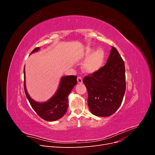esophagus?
Segmentation results:
<instances>
[{
  "label": "esophagus",
  "instance_id": "1",
  "mask_svg": "<svg viewBox=\"0 0 155 155\" xmlns=\"http://www.w3.org/2000/svg\"><path fill=\"white\" fill-rule=\"evenodd\" d=\"M77 81L78 83H83V79L81 77H78L77 78Z\"/></svg>",
  "mask_w": 155,
  "mask_h": 155
}]
</instances>
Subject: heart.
<instances>
[{"label": "heart", "mask_w": 155, "mask_h": 155, "mask_svg": "<svg viewBox=\"0 0 155 155\" xmlns=\"http://www.w3.org/2000/svg\"><path fill=\"white\" fill-rule=\"evenodd\" d=\"M92 50L91 48H87L85 53L83 54V56H85V57L88 56L92 52ZM105 58V54L103 49L98 48L94 51L84 63V70L88 73H92L97 71L104 65Z\"/></svg>", "instance_id": "b5f03b06"}]
</instances>
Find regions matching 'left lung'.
Wrapping results in <instances>:
<instances>
[{"label": "left lung", "mask_w": 155, "mask_h": 155, "mask_svg": "<svg viewBox=\"0 0 155 155\" xmlns=\"http://www.w3.org/2000/svg\"><path fill=\"white\" fill-rule=\"evenodd\" d=\"M88 92V105L92 114L105 117L113 114L123 101L125 92L124 60L112 46L104 67L83 79Z\"/></svg>", "instance_id": "1"}]
</instances>
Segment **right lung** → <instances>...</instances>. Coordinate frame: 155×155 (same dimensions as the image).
Returning <instances> with one entry per match:
<instances>
[{
	"instance_id": "obj_1",
	"label": "right lung",
	"mask_w": 155,
	"mask_h": 155,
	"mask_svg": "<svg viewBox=\"0 0 155 155\" xmlns=\"http://www.w3.org/2000/svg\"><path fill=\"white\" fill-rule=\"evenodd\" d=\"M39 50L35 48L31 54ZM24 88L27 99L36 113L45 120L52 121L60 119L67 112L68 106V95L73 87L77 83V76H67L61 79L57 92L49 100L43 103H39L32 100L27 92L25 83V71L24 68Z\"/></svg>"
}]
</instances>
